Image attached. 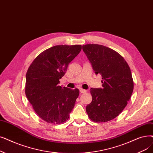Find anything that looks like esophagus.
<instances>
[{
    "instance_id": "1",
    "label": "esophagus",
    "mask_w": 153,
    "mask_h": 153,
    "mask_svg": "<svg viewBox=\"0 0 153 153\" xmlns=\"http://www.w3.org/2000/svg\"><path fill=\"white\" fill-rule=\"evenodd\" d=\"M80 92L81 93H85L86 92V90L83 89H80Z\"/></svg>"
}]
</instances>
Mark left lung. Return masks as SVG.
Masks as SVG:
<instances>
[{
  "mask_svg": "<svg viewBox=\"0 0 153 153\" xmlns=\"http://www.w3.org/2000/svg\"><path fill=\"white\" fill-rule=\"evenodd\" d=\"M95 74L102 76V88H91L92 102L86 112L92 121L107 122L117 117L128 104L134 89L131 69L117 52L99 44L82 45Z\"/></svg>",
  "mask_w": 153,
  "mask_h": 153,
  "instance_id": "1",
  "label": "left lung"
}]
</instances>
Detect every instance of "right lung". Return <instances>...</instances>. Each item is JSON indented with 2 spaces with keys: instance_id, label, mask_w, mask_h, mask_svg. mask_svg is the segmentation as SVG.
Returning <instances> with one entry per match:
<instances>
[{
  "instance_id": "1",
  "label": "right lung",
  "mask_w": 153,
  "mask_h": 153,
  "mask_svg": "<svg viewBox=\"0 0 153 153\" xmlns=\"http://www.w3.org/2000/svg\"><path fill=\"white\" fill-rule=\"evenodd\" d=\"M81 45H55L32 62L25 77V95L42 120L62 124L68 120L79 94L78 89L59 85L69 64L81 52Z\"/></svg>"
}]
</instances>
